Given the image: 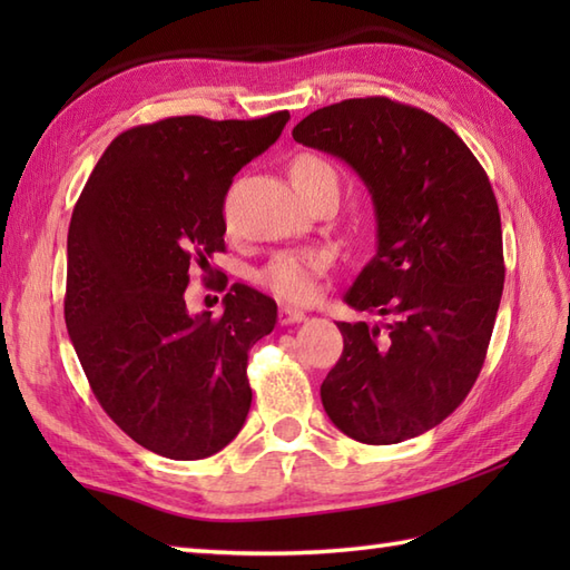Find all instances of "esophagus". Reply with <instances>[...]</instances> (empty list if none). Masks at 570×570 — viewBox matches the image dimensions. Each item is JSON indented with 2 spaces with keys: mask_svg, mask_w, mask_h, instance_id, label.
I'll return each mask as SVG.
<instances>
[{
  "mask_svg": "<svg viewBox=\"0 0 570 570\" xmlns=\"http://www.w3.org/2000/svg\"><path fill=\"white\" fill-rule=\"evenodd\" d=\"M304 318H306V313L298 311V308H292V306H282V308H278V323H282V325L301 323Z\"/></svg>",
  "mask_w": 570,
  "mask_h": 570,
  "instance_id": "esophagus-1",
  "label": "esophagus"
}]
</instances>
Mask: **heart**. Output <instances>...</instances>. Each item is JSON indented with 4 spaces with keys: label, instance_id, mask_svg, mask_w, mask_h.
Instances as JSON below:
<instances>
[{
    "label": "heart",
    "instance_id": "b5f03b06",
    "mask_svg": "<svg viewBox=\"0 0 570 570\" xmlns=\"http://www.w3.org/2000/svg\"><path fill=\"white\" fill-rule=\"evenodd\" d=\"M301 198L321 186L337 188V174L328 159L318 154H298L288 166ZM331 254L321 247H294L282 249L269 257L257 272V284L272 296L288 301V304H306L316 296L318 276L328 269Z\"/></svg>",
    "mask_w": 570,
    "mask_h": 570
}]
</instances>
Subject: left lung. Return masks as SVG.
<instances>
[{
	"mask_svg": "<svg viewBox=\"0 0 570 570\" xmlns=\"http://www.w3.org/2000/svg\"><path fill=\"white\" fill-rule=\"evenodd\" d=\"M292 135L353 166L372 193L377 254L345 304L390 316L337 323L345 345L321 384L325 414L360 443L414 439L463 404L485 365L504 286L490 178L441 119L380 95L321 107Z\"/></svg>",
	"mask_w": 570,
	"mask_h": 570,
	"instance_id": "8db88e82",
	"label": "left lung"
}]
</instances>
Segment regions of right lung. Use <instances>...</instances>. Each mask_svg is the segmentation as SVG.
<instances>
[{
  "mask_svg": "<svg viewBox=\"0 0 570 570\" xmlns=\"http://www.w3.org/2000/svg\"><path fill=\"white\" fill-rule=\"evenodd\" d=\"M286 122L282 110L131 127L105 149L72 208L70 341L105 414L151 453L208 458L247 419V353L274 331V298L233 284L223 316L213 318L210 311L190 316L184 294L190 264L203 269L225 252L223 210L235 174Z\"/></svg>",
  "mask_w": 570,
  "mask_h": 570,
  "instance_id": "right-lung-1",
  "label": "right lung"
}]
</instances>
